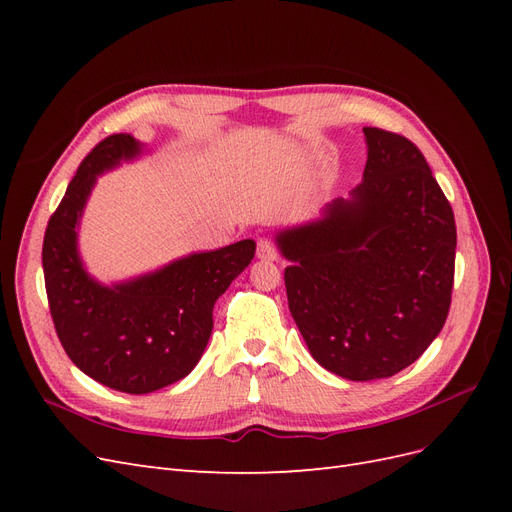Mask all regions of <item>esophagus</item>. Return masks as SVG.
I'll return each mask as SVG.
<instances>
[{
    "label": "esophagus",
    "mask_w": 512,
    "mask_h": 512,
    "mask_svg": "<svg viewBox=\"0 0 512 512\" xmlns=\"http://www.w3.org/2000/svg\"><path fill=\"white\" fill-rule=\"evenodd\" d=\"M277 256H280V252H277V245L269 239H260L258 241V258L260 260H275Z\"/></svg>",
    "instance_id": "34e87169"
}]
</instances>
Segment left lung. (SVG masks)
Segmentation results:
<instances>
[{
    "label": "left lung",
    "mask_w": 512,
    "mask_h": 512,
    "mask_svg": "<svg viewBox=\"0 0 512 512\" xmlns=\"http://www.w3.org/2000/svg\"><path fill=\"white\" fill-rule=\"evenodd\" d=\"M352 200L280 232L290 314L314 359L365 382L412 365L442 331L455 282V215L406 136L363 128Z\"/></svg>",
    "instance_id": "1"
}]
</instances>
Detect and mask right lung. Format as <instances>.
Returning a JSON list of instances; mask_svg holds the SVG:
<instances>
[{
	"label": "right lung",
	"instance_id": "obj_1",
	"mask_svg": "<svg viewBox=\"0 0 512 512\" xmlns=\"http://www.w3.org/2000/svg\"><path fill=\"white\" fill-rule=\"evenodd\" d=\"M136 153L130 134L106 136L87 153L46 226L42 269L51 318L70 361L108 389L143 395L196 367L213 329V305L250 265L256 243L243 239L192 254L113 288L91 280L76 254V222L102 170Z\"/></svg>",
	"mask_w": 512,
	"mask_h": 512
}]
</instances>
